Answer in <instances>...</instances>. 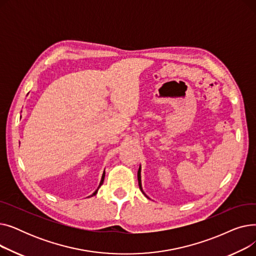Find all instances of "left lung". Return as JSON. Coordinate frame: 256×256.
Listing matches in <instances>:
<instances>
[{
	"mask_svg": "<svg viewBox=\"0 0 256 256\" xmlns=\"http://www.w3.org/2000/svg\"><path fill=\"white\" fill-rule=\"evenodd\" d=\"M138 182H139V188H140V190L142 191V193L146 196V194L143 192V190H142V184H141V166L139 167V170H138ZM147 197V196H146ZM148 198V197H147Z\"/></svg>",
	"mask_w": 256,
	"mask_h": 256,
	"instance_id": "left-lung-1",
	"label": "left lung"
}]
</instances>
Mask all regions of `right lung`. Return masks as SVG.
Returning a JSON list of instances; mask_svg holds the SVG:
<instances>
[{
	"label": "right lung",
	"mask_w": 256,
	"mask_h": 256,
	"mask_svg": "<svg viewBox=\"0 0 256 256\" xmlns=\"http://www.w3.org/2000/svg\"><path fill=\"white\" fill-rule=\"evenodd\" d=\"M104 173H102V180H100V186H98V189L96 190V192H94L92 195H90V197L91 196H94V195H96V193H98V189H100V186L102 184V182H104Z\"/></svg>",
	"instance_id": "obj_1"
}]
</instances>
